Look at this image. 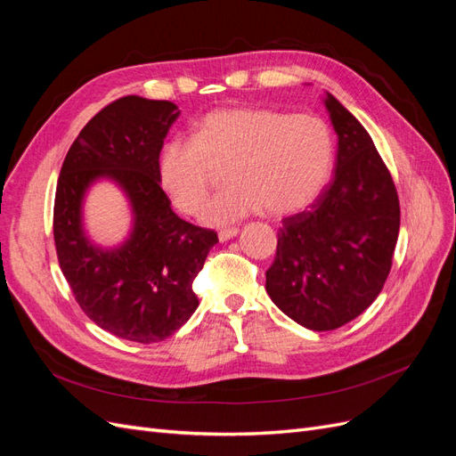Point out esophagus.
I'll list each match as a JSON object with an SVG mask.
<instances>
[{"label": "esophagus", "instance_id": "obj_1", "mask_svg": "<svg viewBox=\"0 0 456 456\" xmlns=\"http://www.w3.org/2000/svg\"><path fill=\"white\" fill-rule=\"evenodd\" d=\"M238 233H240V228H224V230L218 232V240L220 241H228L232 238H236Z\"/></svg>", "mask_w": 456, "mask_h": 456}]
</instances>
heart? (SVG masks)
I'll list each match as a JSON object with an SVG mask.
<instances>
[{
    "label": "heart",
    "mask_w": 456,
    "mask_h": 456,
    "mask_svg": "<svg viewBox=\"0 0 456 456\" xmlns=\"http://www.w3.org/2000/svg\"><path fill=\"white\" fill-rule=\"evenodd\" d=\"M335 167V136L314 116L272 108H223L198 123L194 136H173L159 151V183L176 209L198 215L215 183L226 190L203 211L223 226L265 209L281 216L305 209L327 186Z\"/></svg>",
    "instance_id": "heart-1"
}]
</instances>
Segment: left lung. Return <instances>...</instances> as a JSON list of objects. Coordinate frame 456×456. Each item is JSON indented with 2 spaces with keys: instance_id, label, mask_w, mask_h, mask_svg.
<instances>
[{
  "instance_id": "1",
  "label": "left lung",
  "mask_w": 456,
  "mask_h": 456,
  "mask_svg": "<svg viewBox=\"0 0 456 456\" xmlns=\"http://www.w3.org/2000/svg\"><path fill=\"white\" fill-rule=\"evenodd\" d=\"M335 178L306 211L283 218L266 272L273 305L298 325L333 330L365 312L392 268L399 200L375 142L333 94Z\"/></svg>"
}]
</instances>
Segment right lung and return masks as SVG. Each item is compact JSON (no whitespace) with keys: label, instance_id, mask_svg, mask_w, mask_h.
<instances>
[{"label":"right lung","instance_id":"obj_1","mask_svg":"<svg viewBox=\"0 0 456 456\" xmlns=\"http://www.w3.org/2000/svg\"><path fill=\"white\" fill-rule=\"evenodd\" d=\"M178 108L129 94L102 108L68 150L54 194L59 265L79 308L101 329L131 342H159L198 308L191 289L216 232L176 216L159 186V151ZM101 177L130 200L134 230L114 250L86 238L80 207Z\"/></svg>","mask_w":456,"mask_h":456}]
</instances>
